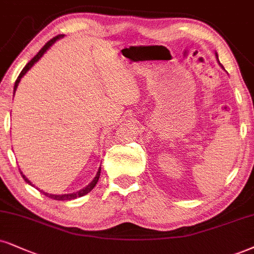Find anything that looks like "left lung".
<instances>
[{
  "label": "left lung",
  "mask_w": 254,
  "mask_h": 254,
  "mask_svg": "<svg viewBox=\"0 0 254 254\" xmlns=\"http://www.w3.org/2000/svg\"><path fill=\"white\" fill-rule=\"evenodd\" d=\"M215 58H217V61H218V64H219V65H220V67H221V68H223V69H224L223 64H220V61H219V59H218V54H217V52H215Z\"/></svg>",
  "instance_id": "1"
}]
</instances>
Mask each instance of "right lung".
Returning <instances> with one entry per match:
<instances>
[{
	"instance_id": "1",
	"label": "right lung",
	"mask_w": 254,
	"mask_h": 254,
	"mask_svg": "<svg viewBox=\"0 0 254 254\" xmlns=\"http://www.w3.org/2000/svg\"><path fill=\"white\" fill-rule=\"evenodd\" d=\"M64 34H61V35H58V36H55L54 39H52L51 41H48V42L46 43L45 46H43V48L41 49V51L37 53V54L34 56L33 59H31V60L28 62V64H26V67L23 68V69H22V71L20 73V75H18V77H17V80L15 81V84H14V94H15V92H16V89H17V86H18V83H20V81H21V79L22 77L24 76V75H26V73L28 70L30 69L31 67H33L34 64H36L37 61L40 60L41 58H42L43 55H45V53L48 51L49 48H51V47L54 45V43L56 42V41L58 40H60V39H62V37H64ZM21 172V171H20ZM100 173H101V167H99V170H98V172H96V175L95 177H94V179L90 181V184H88L87 185L86 187H84V189H82V190H77V192H74V193H68V194H49V193H47V192H43V190H40L41 193H43L45 194L46 196H48V198H51V199H54V200H73V199H76V198H80V196H83V195H86L87 193H89L90 190H92L94 187H95V185H96V183H98L99 181V178H100ZM21 175L22 177H23V179H24V181H26L27 184H29V185H31V186H33V184L30 183V180L29 179H27L26 178V175H24L23 173H22L21 172ZM39 190V189H37Z\"/></svg>"
}]
</instances>
